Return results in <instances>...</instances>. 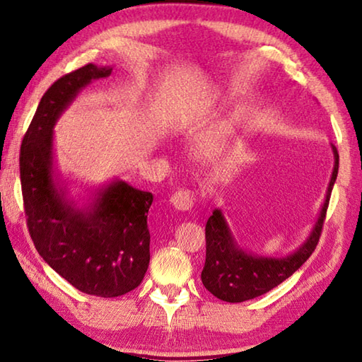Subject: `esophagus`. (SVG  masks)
<instances>
[{"mask_svg":"<svg viewBox=\"0 0 362 362\" xmlns=\"http://www.w3.org/2000/svg\"><path fill=\"white\" fill-rule=\"evenodd\" d=\"M170 204L177 209L185 212V210H189L194 204V193L189 192V189H179L175 192L173 196H170Z\"/></svg>","mask_w":362,"mask_h":362,"instance_id":"obj_1","label":"esophagus"}]
</instances>
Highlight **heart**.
<instances>
[{
	"instance_id": "heart-1",
	"label": "heart",
	"mask_w": 362,
	"mask_h": 362,
	"mask_svg": "<svg viewBox=\"0 0 362 362\" xmlns=\"http://www.w3.org/2000/svg\"><path fill=\"white\" fill-rule=\"evenodd\" d=\"M234 122H235V118H231V120H229V122H226L225 124H223V127H221V129H220V136H223V134H226V133H229V131H231V128H233V124H234Z\"/></svg>"
}]
</instances>
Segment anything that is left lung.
Here are the masks:
<instances>
[{
	"mask_svg": "<svg viewBox=\"0 0 362 362\" xmlns=\"http://www.w3.org/2000/svg\"><path fill=\"white\" fill-rule=\"evenodd\" d=\"M331 148L334 153V169L325 202L308 238L291 255L277 258V256L255 255L242 248L221 210H214L206 225V264L202 269L201 280L215 298L226 302H244L258 298L291 277L310 258L320 240L331 192L339 173L337 148L334 146Z\"/></svg>",
	"mask_w": 362,
	"mask_h": 362,
	"instance_id": "left-lung-1",
	"label": "left lung"
}]
</instances>
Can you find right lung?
Returning a JSON list of instances; mask_svg holds the SVG:
<instances>
[{"label": "right lung", "mask_w": 362, "mask_h": 362, "mask_svg": "<svg viewBox=\"0 0 362 362\" xmlns=\"http://www.w3.org/2000/svg\"><path fill=\"white\" fill-rule=\"evenodd\" d=\"M112 68L90 63L52 85L41 98L21 147L26 225L37 253L78 291L117 298L141 285L150 262L147 214L153 194L112 180L85 204L68 196L55 173L54 127L91 81Z\"/></svg>", "instance_id": "obj_1"}]
</instances>
